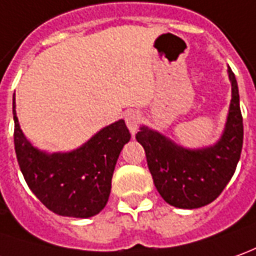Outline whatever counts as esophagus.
I'll list each match as a JSON object with an SVG mask.
<instances>
[{"label":"esophagus","mask_w":256,"mask_h":256,"mask_svg":"<svg viewBox=\"0 0 256 256\" xmlns=\"http://www.w3.org/2000/svg\"><path fill=\"white\" fill-rule=\"evenodd\" d=\"M140 121H142V117H140V114H139L138 111L131 110L125 114V122H126V126L130 128V131L132 134H135V132L138 131Z\"/></svg>","instance_id":"esophagus-1"}]
</instances>
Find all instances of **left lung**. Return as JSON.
I'll return each instance as SVG.
<instances>
[{
    "label": "left lung",
    "instance_id": "8db88e82",
    "mask_svg": "<svg viewBox=\"0 0 256 256\" xmlns=\"http://www.w3.org/2000/svg\"><path fill=\"white\" fill-rule=\"evenodd\" d=\"M232 80V104L223 136L212 148L188 150L174 145L158 132L142 126L136 140L144 146L154 186L167 204L181 209L209 205L232 180L242 150L244 125L237 80Z\"/></svg>",
    "mask_w": 256,
    "mask_h": 256
}]
</instances>
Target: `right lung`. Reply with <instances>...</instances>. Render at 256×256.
<instances>
[{"mask_svg":"<svg viewBox=\"0 0 256 256\" xmlns=\"http://www.w3.org/2000/svg\"><path fill=\"white\" fill-rule=\"evenodd\" d=\"M14 111V144L26 184L51 212L68 218H90L102 212L111 191V178L121 149L131 134L124 120L98 132L71 153L46 154L24 138Z\"/></svg>","mask_w":256,"mask_h":256,"instance_id":"obj_1","label":"right lung"}]
</instances>
